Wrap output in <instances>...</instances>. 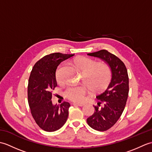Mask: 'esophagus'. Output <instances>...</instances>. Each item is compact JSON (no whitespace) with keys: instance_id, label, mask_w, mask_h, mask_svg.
<instances>
[{"instance_id":"1","label":"esophagus","mask_w":152,"mask_h":152,"mask_svg":"<svg viewBox=\"0 0 152 152\" xmlns=\"http://www.w3.org/2000/svg\"><path fill=\"white\" fill-rule=\"evenodd\" d=\"M72 104L74 106H84V104H81V103H76V102H74Z\"/></svg>"}]
</instances>
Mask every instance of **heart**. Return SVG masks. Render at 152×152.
I'll list each match as a JSON object with an SVG mask.
<instances>
[{"mask_svg": "<svg viewBox=\"0 0 152 152\" xmlns=\"http://www.w3.org/2000/svg\"><path fill=\"white\" fill-rule=\"evenodd\" d=\"M74 63L83 71V79L93 91L96 92L108 86L112 79V70L107 64L95 63V61L86 57H78ZM59 66L56 72V79L58 83L63 82ZM89 91V87L86 85H72L68 86L63 92L64 97L70 101L82 102L86 99Z\"/></svg>", "mask_w": 152, "mask_h": 152, "instance_id": "b5f03b06", "label": "heart"}]
</instances>
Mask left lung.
<instances>
[{
	"label": "left lung",
	"instance_id": "obj_1",
	"mask_svg": "<svg viewBox=\"0 0 152 152\" xmlns=\"http://www.w3.org/2000/svg\"><path fill=\"white\" fill-rule=\"evenodd\" d=\"M88 55L106 61L112 70L110 83L105 90L96 95L98 106H93L94 114L87 119L88 124L93 129L105 131L114 125L124 110L129 94L127 70L120 59L106 50Z\"/></svg>",
	"mask_w": 152,
	"mask_h": 152
}]
</instances>
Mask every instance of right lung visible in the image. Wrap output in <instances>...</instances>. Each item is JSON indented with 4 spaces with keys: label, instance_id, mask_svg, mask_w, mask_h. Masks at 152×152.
Instances as JSON below:
<instances>
[{
    "label": "right lung",
    "instance_id": "1",
    "mask_svg": "<svg viewBox=\"0 0 152 152\" xmlns=\"http://www.w3.org/2000/svg\"><path fill=\"white\" fill-rule=\"evenodd\" d=\"M74 54L53 53L35 63L28 78L27 96L31 113L35 122L45 131L59 129L65 124L70 104L64 101L59 105L51 102L52 91L57 86L56 72L59 64Z\"/></svg>",
    "mask_w": 152,
    "mask_h": 152
}]
</instances>
